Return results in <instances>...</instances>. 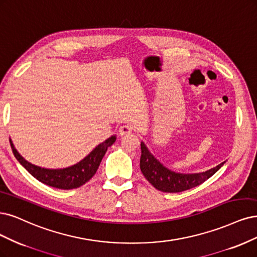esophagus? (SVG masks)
<instances>
[{
	"mask_svg": "<svg viewBox=\"0 0 257 257\" xmlns=\"http://www.w3.org/2000/svg\"><path fill=\"white\" fill-rule=\"evenodd\" d=\"M132 130H133V127H132L131 125H127V124L122 125V126L120 127V130H119V135H120V136L128 135V134H131V133H132Z\"/></svg>",
	"mask_w": 257,
	"mask_h": 257,
	"instance_id": "obj_1",
	"label": "esophagus"
}]
</instances>
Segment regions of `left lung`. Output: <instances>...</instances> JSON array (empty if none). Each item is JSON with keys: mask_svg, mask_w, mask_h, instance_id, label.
Segmentation results:
<instances>
[{"mask_svg": "<svg viewBox=\"0 0 257 257\" xmlns=\"http://www.w3.org/2000/svg\"><path fill=\"white\" fill-rule=\"evenodd\" d=\"M141 157L140 169L145 178L151 183L153 187L163 192H181L191 189L204 183L210 176H213L225 162L221 163L213 169L202 173L183 174L176 173L168 169L159 163L157 159L149 152L144 143L140 144Z\"/></svg>", "mask_w": 257, "mask_h": 257, "instance_id": "1", "label": "left lung"}]
</instances>
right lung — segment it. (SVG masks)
<instances>
[{"label":"right lung","instance_id":"obj_1","mask_svg":"<svg viewBox=\"0 0 257 257\" xmlns=\"http://www.w3.org/2000/svg\"><path fill=\"white\" fill-rule=\"evenodd\" d=\"M116 136H111L108 139H106L104 143L94 148L93 151L90 154H88L83 161L71 167L65 168V169H44V168L34 166L29 162H26L17 152V150L14 148V145L12 143L11 146L13 149V153L18 159V162L35 179H37L39 182L54 188L73 189L81 187L82 185L87 183L95 174L108 147H110L116 141Z\"/></svg>","mask_w":257,"mask_h":257}]
</instances>
